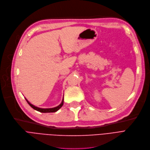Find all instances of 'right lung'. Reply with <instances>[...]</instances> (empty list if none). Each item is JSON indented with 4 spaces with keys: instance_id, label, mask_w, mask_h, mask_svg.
Returning <instances> with one entry per match:
<instances>
[{
    "instance_id": "right-lung-1",
    "label": "right lung",
    "mask_w": 150,
    "mask_h": 150,
    "mask_svg": "<svg viewBox=\"0 0 150 150\" xmlns=\"http://www.w3.org/2000/svg\"><path fill=\"white\" fill-rule=\"evenodd\" d=\"M25 99L26 100V101H27V102L28 103L29 105L32 108H34V110H37V111L40 112H41V113H53V112H56L58 110H59V109L62 107V106L63 105V103H64V97H63V99H62V100L61 103L58 106H57V107H54V108H39V107H37L34 106V105H32V104H31V103L27 100V99L25 98Z\"/></svg>"
}]
</instances>
